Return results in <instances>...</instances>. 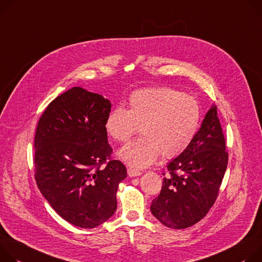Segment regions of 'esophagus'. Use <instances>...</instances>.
I'll list each match as a JSON object with an SVG mask.
<instances>
[{
    "label": "esophagus",
    "mask_w": 262,
    "mask_h": 262,
    "mask_svg": "<svg viewBox=\"0 0 262 262\" xmlns=\"http://www.w3.org/2000/svg\"><path fill=\"white\" fill-rule=\"evenodd\" d=\"M141 171L139 170H136V169H133V168H128V175L129 177H137V176H140L141 175Z\"/></svg>",
    "instance_id": "34e87169"
}]
</instances>
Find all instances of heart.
Here are the masks:
<instances>
[{"label":"heart","mask_w":262,"mask_h":262,"mask_svg":"<svg viewBox=\"0 0 262 262\" xmlns=\"http://www.w3.org/2000/svg\"><path fill=\"white\" fill-rule=\"evenodd\" d=\"M202 118L196 99L167 87L143 89L131 94L129 109L116 107L105 121L107 133L128 142L138 128L142 137L127 144L119 157L134 168L153 164L160 153L169 159L182 154L194 139Z\"/></svg>","instance_id":"1"}]
</instances>
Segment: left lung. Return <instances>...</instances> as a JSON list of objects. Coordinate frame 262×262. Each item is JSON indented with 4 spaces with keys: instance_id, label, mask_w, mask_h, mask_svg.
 Instances as JSON below:
<instances>
[{
    "instance_id": "left-lung-1",
    "label": "left lung",
    "mask_w": 262,
    "mask_h": 262,
    "mask_svg": "<svg viewBox=\"0 0 262 262\" xmlns=\"http://www.w3.org/2000/svg\"><path fill=\"white\" fill-rule=\"evenodd\" d=\"M227 164L226 141L212 105L190 146L167 164L169 175L152 201L151 212L168 228L194 225L214 204Z\"/></svg>"
}]
</instances>
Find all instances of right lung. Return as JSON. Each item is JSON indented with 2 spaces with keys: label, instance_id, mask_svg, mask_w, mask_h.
Listing matches in <instances>:
<instances>
[{
  "label": "right lung",
  "instance_id": "1",
  "mask_svg": "<svg viewBox=\"0 0 262 262\" xmlns=\"http://www.w3.org/2000/svg\"><path fill=\"white\" fill-rule=\"evenodd\" d=\"M110 110L103 96L73 87L49 104L35 132L37 186L58 214L81 228L114 214L116 191L127 177L125 165L111 159L105 128Z\"/></svg>",
  "mask_w": 262,
  "mask_h": 262
}]
</instances>
